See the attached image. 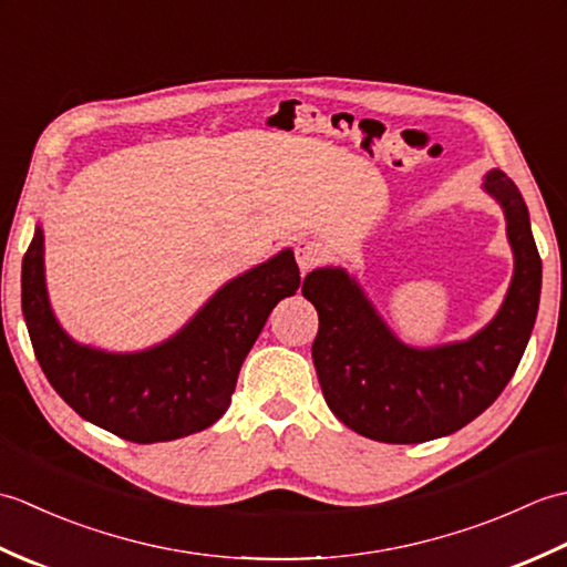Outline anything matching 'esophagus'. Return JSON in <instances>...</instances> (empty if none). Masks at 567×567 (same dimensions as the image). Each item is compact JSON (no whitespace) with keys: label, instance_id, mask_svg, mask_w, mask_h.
Here are the masks:
<instances>
[{"label":"esophagus","instance_id":"esophagus-1","mask_svg":"<svg viewBox=\"0 0 567 567\" xmlns=\"http://www.w3.org/2000/svg\"><path fill=\"white\" fill-rule=\"evenodd\" d=\"M295 256H297L299 270L309 272V270H315L317 265L323 262L327 252H323V248L319 244H315V240H299V244L295 246Z\"/></svg>","mask_w":567,"mask_h":567}]
</instances>
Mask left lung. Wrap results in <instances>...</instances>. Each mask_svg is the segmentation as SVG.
Wrapping results in <instances>:
<instances>
[{"label": "left lung", "instance_id": "1", "mask_svg": "<svg viewBox=\"0 0 567 567\" xmlns=\"http://www.w3.org/2000/svg\"><path fill=\"white\" fill-rule=\"evenodd\" d=\"M485 189L507 216L514 280L499 315L465 343L414 351L400 343L343 270H315L302 295L319 311L311 358L331 412L382 443H421L463 429L507 388L532 336L540 256L522 192L495 171Z\"/></svg>", "mask_w": 567, "mask_h": 567}]
</instances>
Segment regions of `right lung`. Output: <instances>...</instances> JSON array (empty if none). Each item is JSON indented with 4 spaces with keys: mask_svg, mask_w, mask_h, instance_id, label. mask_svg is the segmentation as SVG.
Listing matches in <instances>:
<instances>
[{
    "mask_svg": "<svg viewBox=\"0 0 567 567\" xmlns=\"http://www.w3.org/2000/svg\"><path fill=\"white\" fill-rule=\"evenodd\" d=\"M299 287L292 250L236 277L187 327L151 351L114 355L70 341L48 307L43 234L21 265V309L35 360L75 412L134 443L175 441L212 426L272 307Z\"/></svg>",
    "mask_w": 567,
    "mask_h": 567,
    "instance_id": "add662e5",
    "label": "right lung"
}]
</instances>
